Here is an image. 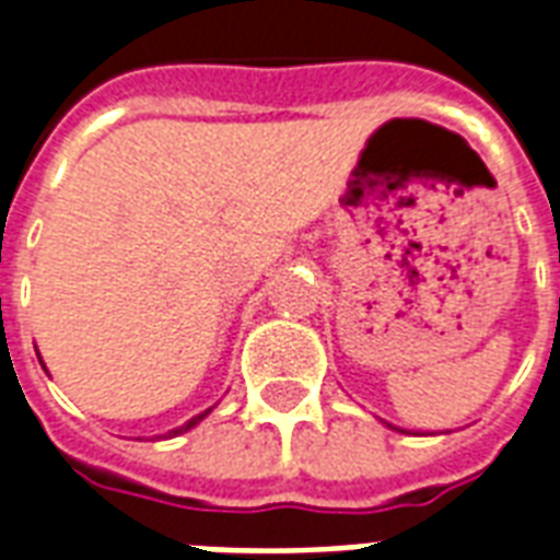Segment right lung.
Returning a JSON list of instances; mask_svg holds the SVG:
<instances>
[{"label":"right lung","mask_w":560,"mask_h":560,"mask_svg":"<svg viewBox=\"0 0 560 560\" xmlns=\"http://www.w3.org/2000/svg\"><path fill=\"white\" fill-rule=\"evenodd\" d=\"M207 413H209V411L197 413V417H191V420H188V422H183V425H179V429H173V432H167V434H164V438H173V434H183V432H188V429H195L197 422L203 420V417H207Z\"/></svg>","instance_id":"right-lung-1"}]
</instances>
